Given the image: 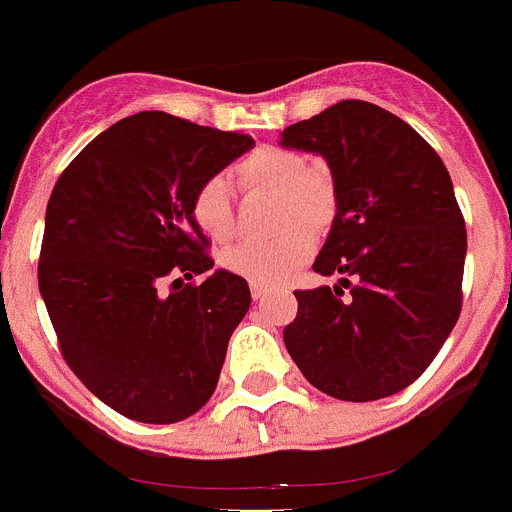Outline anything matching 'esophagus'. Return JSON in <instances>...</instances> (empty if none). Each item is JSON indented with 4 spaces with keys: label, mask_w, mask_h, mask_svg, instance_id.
Here are the masks:
<instances>
[{
    "label": "esophagus",
    "mask_w": 512,
    "mask_h": 512,
    "mask_svg": "<svg viewBox=\"0 0 512 512\" xmlns=\"http://www.w3.org/2000/svg\"><path fill=\"white\" fill-rule=\"evenodd\" d=\"M250 292H252V297H255V300H262V297L267 295V287L265 285H257V282H252Z\"/></svg>",
    "instance_id": "34e87169"
}]
</instances>
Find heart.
<instances>
[{"mask_svg":"<svg viewBox=\"0 0 512 512\" xmlns=\"http://www.w3.org/2000/svg\"><path fill=\"white\" fill-rule=\"evenodd\" d=\"M242 185L270 187L282 192V222L305 220L320 225L332 212V187L317 172L307 170V160L285 147H260L237 165ZM192 217L212 240L232 235L230 187L222 177H210L192 195ZM315 237L305 225H290L275 237H250L227 247L222 265L257 285H275L310 257Z\"/></svg>","mask_w":512,"mask_h":512,"instance_id":"heart-1","label":"heart"}]
</instances>
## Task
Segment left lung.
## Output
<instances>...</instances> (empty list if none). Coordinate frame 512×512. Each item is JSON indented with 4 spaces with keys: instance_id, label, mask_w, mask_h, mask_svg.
Here are the masks:
<instances>
[{
    "instance_id": "obj_1",
    "label": "left lung",
    "mask_w": 512,
    "mask_h": 512,
    "mask_svg": "<svg viewBox=\"0 0 512 512\" xmlns=\"http://www.w3.org/2000/svg\"><path fill=\"white\" fill-rule=\"evenodd\" d=\"M280 147L330 167L337 212L312 270L340 275L295 292L287 352L330 398L400 393L433 362L463 305L468 235L448 170L408 122L360 99L290 124Z\"/></svg>"
}]
</instances>
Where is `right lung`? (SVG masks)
<instances>
[{"label":"right lung","mask_w":512,"mask_h":512,"mask_svg":"<svg viewBox=\"0 0 512 512\" xmlns=\"http://www.w3.org/2000/svg\"><path fill=\"white\" fill-rule=\"evenodd\" d=\"M252 147L240 132L140 112L94 137L54 185L39 292L67 365L124 418L180 423L215 393L252 297L240 275L212 272L190 205ZM197 274L200 286L184 282Z\"/></svg>","instance_id":"add662e5"}]
</instances>
